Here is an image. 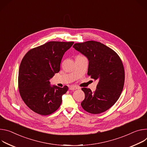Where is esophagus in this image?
Masks as SVG:
<instances>
[{
    "label": "esophagus",
    "mask_w": 147,
    "mask_h": 147,
    "mask_svg": "<svg viewBox=\"0 0 147 147\" xmlns=\"http://www.w3.org/2000/svg\"><path fill=\"white\" fill-rule=\"evenodd\" d=\"M79 88L78 86H71L69 88V89L71 90H76V89H78Z\"/></svg>",
    "instance_id": "1"
}]
</instances>
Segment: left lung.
<instances>
[{"label":"left lung","mask_w":147,"mask_h":147,"mask_svg":"<svg viewBox=\"0 0 147 147\" xmlns=\"http://www.w3.org/2000/svg\"><path fill=\"white\" fill-rule=\"evenodd\" d=\"M73 47L88 58V75L99 81L94 92L82 89L85 97L81 106L92 114L105 112L115 104L123 90L125 74L122 61L115 51L99 42L76 43Z\"/></svg>","instance_id":"left-lung-1"}]
</instances>
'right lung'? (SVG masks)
<instances>
[{"mask_svg":"<svg viewBox=\"0 0 147 147\" xmlns=\"http://www.w3.org/2000/svg\"><path fill=\"white\" fill-rule=\"evenodd\" d=\"M74 42L50 41L30 50L23 58L19 71V88L26 105L41 115L55 112L62 103L67 86H51L50 79L59 72L65 53Z\"/></svg>","mask_w":147,"mask_h":147,"instance_id":"obj_1","label":"right lung"}]
</instances>
